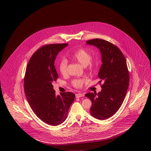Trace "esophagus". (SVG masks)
I'll return each mask as SVG.
<instances>
[{
  "label": "esophagus",
  "instance_id": "obj_1",
  "mask_svg": "<svg viewBox=\"0 0 151 151\" xmlns=\"http://www.w3.org/2000/svg\"><path fill=\"white\" fill-rule=\"evenodd\" d=\"M75 96H76V98H80V97H83V96H84V94L82 93H76L75 94Z\"/></svg>",
  "mask_w": 151,
  "mask_h": 151
}]
</instances>
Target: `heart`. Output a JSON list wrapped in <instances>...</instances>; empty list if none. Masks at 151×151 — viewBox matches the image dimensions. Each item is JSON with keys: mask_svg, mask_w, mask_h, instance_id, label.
Segmentation results:
<instances>
[{"mask_svg": "<svg viewBox=\"0 0 151 151\" xmlns=\"http://www.w3.org/2000/svg\"><path fill=\"white\" fill-rule=\"evenodd\" d=\"M91 55L88 51L84 49H79L75 51L70 56V58L76 62L88 67L89 69H91L93 67V62L91 60ZM67 61L65 59H62L60 61L58 65V68L60 73L65 75L67 73ZM88 81L87 78L75 79L73 80L72 84L73 86L76 88H81L84 83Z\"/></svg>", "mask_w": 151, "mask_h": 151, "instance_id": "1", "label": "heart"}]
</instances>
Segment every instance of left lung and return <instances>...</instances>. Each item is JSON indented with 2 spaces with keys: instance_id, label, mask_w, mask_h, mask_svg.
<instances>
[{
  "instance_id": "1",
  "label": "left lung",
  "mask_w": 151,
  "mask_h": 151,
  "mask_svg": "<svg viewBox=\"0 0 151 151\" xmlns=\"http://www.w3.org/2000/svg\"><path fill=\"white\" fill-rule=\"evenodd\" d=\"M87 45L99 49L102 65L98 77L104 81L101 91L88 93L86 96L92 101L90 114L95 118L105 120L115 114L122 105L129 85V73L126 60L121 51L115 45L102 39L86 41Z\"/></svg>"
}]
</instances>
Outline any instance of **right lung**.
Returning a JSON list of instances; mask_svg holds the SVG:
<instances>
[{
	"instance_id": "obj_1",
	"label": "right lung",
	"mask_w": 151,
	"mask_h": 151,
	"mask_svg": "<svg viewBox=\"0 0 151 151\" xmlns=\"http://www.w3.org/2000/svg\"><path fill=\"white\" fill-rule=\"evenodd\" d=\"M68 45L43 46L30 58L25 74L24 92L30 108L40 119L51 126L65 121L75 97L70 92L56 96L52 84L58 78L54 65L55 58Z\"/></svg>"
}]
</instances>
